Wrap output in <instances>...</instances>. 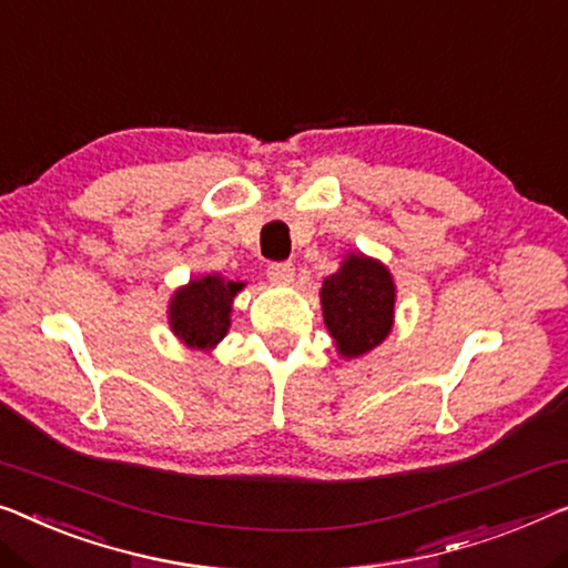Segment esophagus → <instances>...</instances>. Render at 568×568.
I'll list each match as a JSON object with an SVG mask.
<instances>
[{"instance_id": "1", "label": "esophagus", "mask_w": 568, "mask_h": 568, "mask_svg": "<svg viewBox=\"0 0 568 568\" xmlns=\"http://www.w3.org/2000/svg\"><path fill=\"white\" fill-rule=\"evenodd\" d=\"M267 275L273 283L287 285V283H293L295 267L291 265V262H273V265H267Z\"/></svg>"}]
</instances>
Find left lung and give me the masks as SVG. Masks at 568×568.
<instances>
[{"label":"left lung","instance_id":"1","mask_svg":"<svg viewBox=\"0 0 568 568\" xmlns=\"http://www.w3.org/2000/svg\"><path fill=\"white\" fill-rule=\"evenodd\" d=\"M395 298V281L383 262L346 252L336 273L321 285L324 324L344 359H357L390 336Z\"/></svg>","mask_w":568,"mask_h":568}]
</instances>
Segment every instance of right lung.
<instances>
[{
    "instance_id": "1",
    "label": "right lung",
    "mask_w": 568,
    "mask_h": 568,
    "mask_svg": "<svg viewBox=\"0 0 568 568\" xmlns=\"http://www.w3.org/2000/svg\"><path fill=\"white\" fill-rule=\"evenodd\" d=\"M244 285L211 273L178 287L168 303V324L178 342L199 352L214 349L230 332L232 303Z\"/></svg>"
}]
</instances>
